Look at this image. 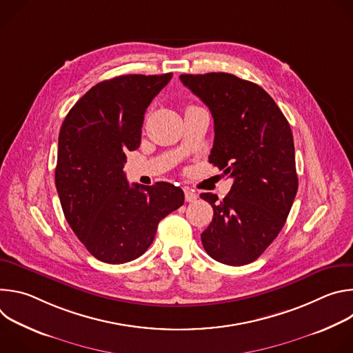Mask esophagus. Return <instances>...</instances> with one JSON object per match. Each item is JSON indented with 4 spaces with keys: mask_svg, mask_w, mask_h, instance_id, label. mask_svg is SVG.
<instances>
[{
    "mask_svg": "<svg viewBox=\"0 0 353 353\" xmlns=\"http://www.w3.org/2000/svg\"><path fill=\"white\" fill-rule=\"evenodd\" d=\"M184 198H185L187 203H194V201L198 198V195L194 191L187 188V190H184Z\"/></svg>",
    "mask_w": 353,
    "mask_h": 353,
    "instance_id": "1",
    "label": "esophagus"
}]
</instances>
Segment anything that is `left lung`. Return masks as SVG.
Here are the masks:
<instances>
[{
	"mask_svg": "<svg viewBox=\"0 0 353 353\" xmlns=\"http://www.w3.org/2000/svg\"><path fill=\"white\" fill-rule=\"evenodd\" d=\"M211 110L215 139L210 163L233 179L229 194L199 196L214 208L201 234L208 256L226 265L256 261L283 228L297 192L290 125L257 83L226 72L180 75Z\"/></svg>",
	"mask_w": 353,
	"mask_h": 353,
	"instance_id": "1",
	"label": "left lung"
}]
</instances>
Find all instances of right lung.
Returning a JSON list of instances; mask_svg holds the SVG:
<instances>
[{"instance_id":"1","label":"right lung","mask_w":353,"mask_h":353,"mask_svg":"<svg viewBox=\"0 0 353 353\" xmlns=\"http://www.w3.org/2000/svg\"><path fill=\"white\" fill-rule=\"evenodd\" d=\"M173 74L121 75L90 88L59 135L56 187L65 219L89 253L124 264L152 244L159 222L184 204L180 187L130 185L125 152L141 143L143 114Z\"/></svg>"}]
</instances>
